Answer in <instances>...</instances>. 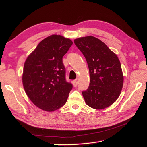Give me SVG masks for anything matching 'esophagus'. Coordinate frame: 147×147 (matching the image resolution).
I'll list each match as a JSON object with an SVG mask.
<instances>
[{
    "mask_svg": "<svg viewBox=\"0 0 147 147\" xmlns=\"http://www.w3.org/2000/svg\"><path fill=\"white\" fill-rule=\"evenodd\" d=\"M73 86L74 87H76L78 85V82H77L76 80L73 81Z\"/></svg>",
    "mask_w": 147,
    "mask_h": 147,
    "instance_id": "34e87169",
    "label": "esophagus"
}]
</instances>
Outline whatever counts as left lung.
Masks as SVG:
<instances>
[{
	"label": "left lung",
	"mask_w": 147,
	"mask_h": 147,
	"mask_svg": "<svg viewBox=\"0 0 147 147\" xmlns=\"http://www.w3.org/2000/svg\"><path fill=\"white\" fill-rule=\"evenodd\" d=\"M88 65L90 86L82 92L87 105L95 109H105L119 96L124 82L117 56L100 40L93 36L74 40Z\"/></svg>",
	"instance_id": "left-lung-1"
}]
</instances>
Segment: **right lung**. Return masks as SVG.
<instances>
[{"label": "right lung", "mask_w": 147, "mask_h": 147, "mask_svg": "<svg viewBox=\"0 0 147 147\" xmlns=\"http://www.w3.org/2000/svg\"><path fill=\"white\" fill-rule=\"evenodd\" d=\"M73 44L69 38L52 35L28 56L22 82L26 94L37 107L53 112L67 102L73 86L65 79L62 57Z\"/></svg>", "instance_id": "add662e5"}]
</instances>
